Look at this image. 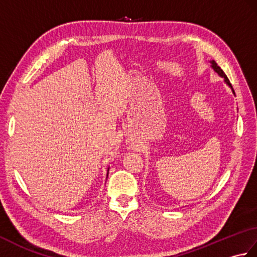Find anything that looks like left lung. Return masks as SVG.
<instances>
[{
    "label": "left lung",
    "instance_id": "left-lung-1",
    "mask_svg": "<svg viewBox=\"0 0 257 257\" xmlns=\"http://www.w3.org/2000/svg\"><path fill=\"white\" fill-rule=\"evenodd\" d=\"M211 66H212V68L213 69H214L215 70V72L217 73V74H219L220 76H221V77H223V78H224V81H225V83L228 85V86H230L231 87V88H232V91H233V94L234 95H235V92H234V89H233V87H232V85H231V83H230V80H228V78H227V76L224 74V72H223V70L221 69V67L220 66H217V64L215 63V61H211Z\"/></svg>",
    "mask_w": 257,
    "mask_h": 257
}]
</instances>
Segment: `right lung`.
I'll return each mask as SVG.
<instances>
[{
    "instance_id": "add662e5",
    "label": "right lung",
    "mask_w": 257,
    "mask_h": 257,
    "mask_svg": "<svg viewBox=\"0 0 257 257\" xmlns=\"http://www.w3.org/2000/svg\"><path fill=\"white\" fill-rule=\"evenodd\" d=\"M108 170H109V169H108ZM107 176H108V174H107Z\"/></svg>"
}]
</instances>
